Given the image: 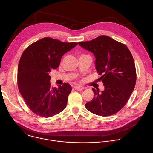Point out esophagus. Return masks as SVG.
Here are the masks:
<instances>
[{
    "label": "esophagus",
    "instance_id": "obj_1",
    "mask_svg": "<svg viewBox=\"0 0 153 153\" xmlns=\"http://www.w3.org/2000/svg\"><path fill=\"white\" fill-rule=\"evenodd\" d=\"M74 88L77 91H81L83 89H84V87L82 86H79V85H76V86H74Z\"/></svg>",
    "mask_w": 153,
    "mask_h": 153
}]
</instances>
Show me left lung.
Masks as SVG:
<instances>
[{
  "label": "left lung",
  "mask_w": 153,
  "mask_h": 153,
  "mask_svg": "<svg viewBox=\"0 0 153 153\" xmlns=\"http://www.w3.org/2000/svg\"><path fill=\"white\" fill-rule=\"evenodd\" d=\"M79 45L92 52L96 69L105 90L99 93L92 88L94 97L85 104L89 111L100 116L119 112L128 102L136 82V70L133 56L123 43L107 36H100Z\"/></svg>",
  "instance_id": "8db88e82"
}]
</instances>
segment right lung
<instances>
[{"instance_id":"add662e5","label":"right lung","mask_w":153,"mask_h":153,"mask_svg":"<svg viewBox=\"0 0 153 153\" xmlns=\"http://www.w3.org/2000/svg\"><path fill=\"white\" fill-rule=\"evenodd\" d=\"M77 45L51 37L42 38L28 46L20 59L17 69L19 92L34 113L50 117L66 108L72 88L65 83L52 88L50 73L60 65L62 57Z\"/></svg>"}]
</instances>
